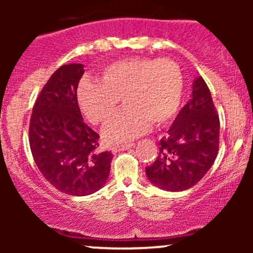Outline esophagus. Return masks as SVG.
I'll list each match as a JSON object with an SVG mask.
<instances>
[{"label":"esophagus","mask_w":253,"mask_h":253,"mask_svg":"<svg viewBox=\"0 0 253 253\" xmlns=\"http://www.w3.org/2000/svg\"><path fill=\"white\" fill-rule=\"evenodd\" d=\"M134 143H126V144H120V145H117V146L113 147V152H118V151H124V150H128L129 147H133L134 146Z\"/></svg>","instance_id":"esophagus-1"}]
</instances>
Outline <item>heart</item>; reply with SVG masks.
<instances>
[{
	"label": "heart",
	"instance_id": "1",
	"mask_svg": "<svg viewBox=\"0 0 253 253\" xmlns=\"http://www.w3.org/2000/svg\"><path fill=\"white\" fill-rule=\"evenodd\" d=\"M183 91V72L175 60L130 57L104 66L96 82L82 81L76 97L82 114L94 125L107 123L121 98L125 108L102 130L107 143L117 144L143 134L151 124L172 120Z\"/></svg>",
	"mask_w": 253,
	"mask_h": 253
}]
</instances>
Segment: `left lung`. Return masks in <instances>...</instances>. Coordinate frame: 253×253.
<instances>
[{"instance_id": "1", "label": "left lung", "mask_w": 253, "mask_h": 253, "mask_svg": "<svg viewBox=\"0 0 253 253\" xmlns=\"http://www.w3.org/2000/svg\"><path fill=\"white\" fill-rule=\"evenodd\" d=\"M191 95L159 141L155 163L145 169L150 181L164 190L182 191L195 185L219 151V115L202 77L194 81Z\"/></svg>"}]
</instances>
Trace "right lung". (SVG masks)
I'll use <instances>...</instances> for the list:
<instances>
[{
	"label": "right lung",
	"mask_w": 253,
	"mask_h": 253,
	"mask_svg": "<svg viewBox=\"0 0 253 253\" xmlns=\"http://www.w3.org/2000/svg\"><path fill=\"white\" fill-rule=\"evenodd\" d=\"M82 64L62 65L40 91L30 121V146L38 169L56 189L85 196L103 187L113 155L98 150L100 135L84 123L77 103Z\"/></svg>",
	"instance_id": "add662e5"
}]
</instances>
